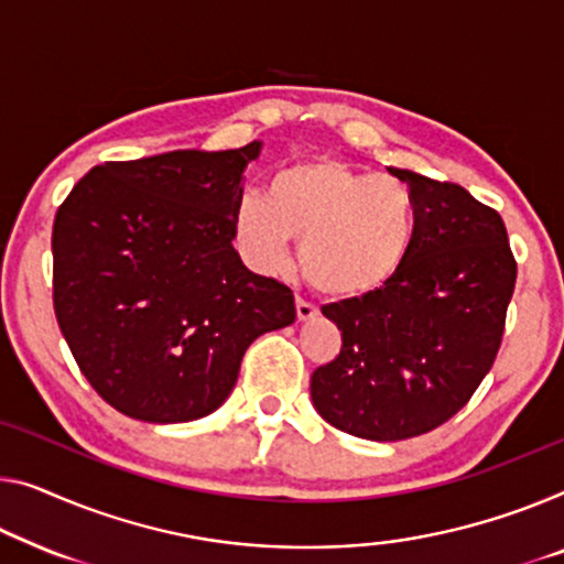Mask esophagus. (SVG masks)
Here are the masks:
<instances>
[{"label": "esophagus", "instance_id": "obj_1", "mask_svg": "<svg viewBox=\"0 0 564 564\" xmlns=\"http://www.w3.org/2000/svg\"><path fill=\"white\" fill-rule=\"evenodd\" d=\"M318 314V308L314 304H308L304 299H296V316L299 322H308V318H314Z\"/></svg>", "mask_w": 564, "mask_h": 564}]
</instances>
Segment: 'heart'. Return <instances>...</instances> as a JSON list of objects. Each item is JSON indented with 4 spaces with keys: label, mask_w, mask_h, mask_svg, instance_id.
<instances>
[{
    "label": "heart",
    "mask_w": 564,
    "mask_h": 564,
    "mask_svg": "<svg viewBox=\"0 0 564 564\" xmlns=\"http://www.w3.org/2000/svg\"><path fill=\"white\" fill-rule=\"evenodd\" d=\"M235 242L260 273H279L299 240L304 279L332 299H365L398 279L413 256L420 209L405 182L359 172L334 156L293 162L242 197Z\"/></svg>",
    "instance_id": "heart-1"
}]
</instances>
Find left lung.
Here are the masks:
<instances>
[{
    "label": "left lung",
    "mask_w": 564,
    "mask_h": 564,
    "mask_svg": "<svg viewBox=\"0 0 564 564\" xmlns=\"http://www.w3.org/2000/svg\"><path fill=\"white\" fill-rule=\"evenodd\" d=\"M388 172L417 199L413 256L382 291L322 308L341 351L311 375L326 423L380 443L423 435L466 405L497 359L517 283L497 209L458 184Z\"/></svg>",
    "instance_id": "left-lung-1"
}]
</instances>
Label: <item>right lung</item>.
I'll return each mask as SVG.
<instances>
[{
    "label": "right lung",
    "mask_w": 564,
    "mask_h": 564,
    "mask_svg": "<svg viewBox=\"0 0 564 564\" xmlns=\"http://www.w3.org/2000/svg\"><path fill=\"white\" fill-rule=\"evenodd\" d=\"M260 147L106 162L57 209V324L119 413L162 425L215 413L250 344L296 318L289 285L248 271L232 248Z\"/></svg>",
    "instance_id": "obj_1"
}]
</instances>
